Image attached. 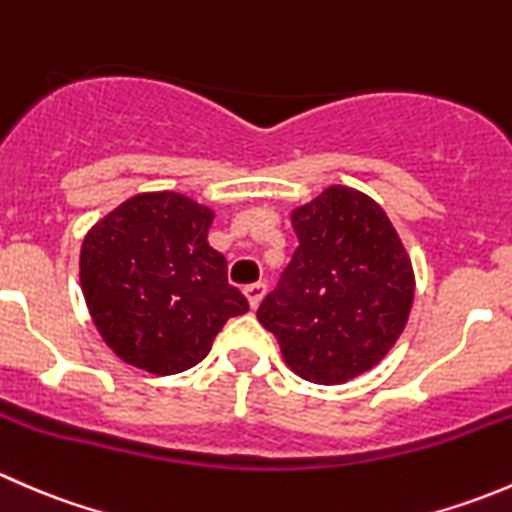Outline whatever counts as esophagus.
<instances>
[{
  "label": "esophagus",
  "instance_id": "esophagus-1",
  "mask_svg": "<svg viewBox=\"0 0 512 512\" xmlns=\"http://www.w3.org/2000/svg\"><path fill=\"white\" fill-rule=\"evenodd\" d=\"M265 292H267V287L262 285V282H255V285L245 287V297H247V304H250L252 309H257V307H260L262 297H265Z\"/></svg>",
  "mask_w": 512,
  "mask_h": 512
}]
</instances>
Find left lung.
<instances>
[{"label":"left lung","mask_w":512,"mask_h":512,"mask_svg":"<svg viewBox=\"0 0 512 512\" xmlns=\"http://www.w3.org/2000/svg\"><path fill=\"white\" fill-rule=\"evenodd\" d=\"M289 218L299 247L257 319L294 374L344 384L399 342L414 304L411 257L384 208L349 185H329Z\"/></svg>","instance_id":"obj_1"}]
</instances>
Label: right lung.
<instances>
[{
    "instance_id": "right-lung-1",
    "label": "right lung",
    "mask_w": 512,
    "mask_h": 512,
    "mask_svg": "<svg viewBox=\"0 0 512 512\" xmlns=\"http://www.w3.org/2000/svg\"><path fill=\"white\" fill-rule=\"evenodd\" d=\"M215 213L175 190L123 200L86 232L81 292L106 347L148 374L170 376L208 356L247 299L227 285L208 242Z\"/></svg>"
}]
</instances>
